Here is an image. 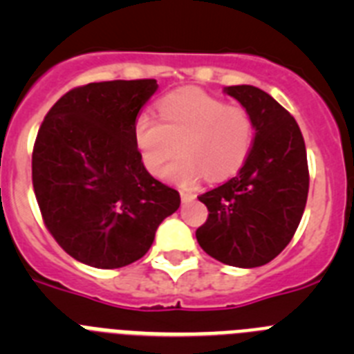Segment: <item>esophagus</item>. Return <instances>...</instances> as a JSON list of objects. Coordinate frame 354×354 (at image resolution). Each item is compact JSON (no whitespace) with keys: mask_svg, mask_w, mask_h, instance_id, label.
I'll return each mask as SVG.
<instances>
[{"mask_svg":"<svg viewBox=\"0 0 354 354\" xmlns=\"http://www.w3.org/2000/svg\"><path fill=\"white\" fill-rule=\"evenodd\" d=\"M180 200H183V204H187V202H192L195 200V195L189 192H180Z\"/></svg>","mask_w":354,"mask_h":354,"instance_id":"34e87169","label":"esophagus"}]
</instances>
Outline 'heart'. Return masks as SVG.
Wrapping results in <instances>:
<instances>
[{
    "instance_id": "1",
    "label": "heart",
    "mask_w": 354,
    "mask_h": 354,
    "mask_svg": "<svg viewBox=\"0 0 354 354\" xmlns=\"http://www.w3.org/2000/svg\"><path fill=\"white\" fill-rule=\"evenodd\" d=\"M158 115L159 120L140 113L133 129L150 175L162 174L175 154V143L180 156L165 177L180 187L195 186L205 174L212 180L227 179L245 165L255 129L243 106L225 104L202 90H180L162 97Z\"/></svg>"
}]
</instances>
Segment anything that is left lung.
Masks as SVG:
<instances>
[{
  "mask_svg": "<svg viewBox=\"0 0 354 354\" xmlns=\"http://www.w3.org/2000/svg\"><path fill=\"white\" fill-rule=\"evenodd\" d=\"M252 115L255 138L236 177L200 195L209 216L196 228L207 255L236 268L273 261L292 239L308 196L305 140L292 115L270 93L252 86H227Z\"/></svg>",
  "mask_w": 354,
  "mask_h": 354,
  "instance_id": "left-lung-1",
  "label": "left lung"
}]
</instances>
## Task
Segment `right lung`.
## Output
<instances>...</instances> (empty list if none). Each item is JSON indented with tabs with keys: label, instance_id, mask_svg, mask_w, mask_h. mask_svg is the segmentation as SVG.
<instances>
[{
	"label": "right lung",
	"instance_id": "add662e5",
	"mask_svg": "<svg viewBox=\"0 0 354 354\" xmlns=\"http://www.w3.org/2000/svg\"><path fill=\"white\" fill-rule=\"evenodd\" d=\"M156 80L101 81L72 88L44 118L31 156L42 220L76 261L115 270L138 261L179 192L143 167L134 120Z\"/></svg>",
	"mask_w": 354,
	"mask_h": 354
}]
</instances>
